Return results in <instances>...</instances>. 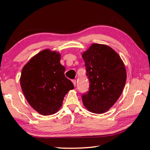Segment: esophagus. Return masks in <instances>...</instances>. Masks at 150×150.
Segmentation results:
<instances>
[{
	"label": "esophagus",
	"mask_w": 150,
	"mask_h": 150,
	"mask_svg": "<svg viewBox=\"0 0 150 150\" xmlns=\"http://www.w3.org/2000/svg\"><path fill=\"white\" fill-rule=\"evenodd\" d=\"M72 82H73V85H74V86H76V83H77V81H76V80H73V81H72Z\"/></svg>",
	"instance_id": "obj_1"
}]
</instances>
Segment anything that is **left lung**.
Masks as SVG:
<instances>
[{"mask_svg":"<svg viewBox=\"0 0 150 150\" xmlns=\"http://www.w3.org/2000/svg\"><path fill=\"white\" fill-rule=\"evenodd\" d=\"M90 88L82 96L86 109L95 113L109 110L122 94L126 81L124 62L115 51L107 45L92 44L82 53Z\"/></svg>","mask_w":150,"mask_h":150,"instance_id":"left-lung-1","label":"left lung"}]
</instances>
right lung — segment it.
<instances>
[{
	"instance_id": "obj_1",
	"label": "right lung",
	"mask_w": 150,
	"mask_h": 150,
	"mask_svg": "<svg viewBox=\"0 0 150 150\" xmlns=\"http://www.w3.org/2000/svg\"><path fill=\"white\" fill-rule=\"evenodd\" d=\"M59 52L49 49L33 56L22 69V92L28 103L38 113L50 115L62 106L64 97L74 88L64 75Z\"/></svg>"
}]
</instances>
